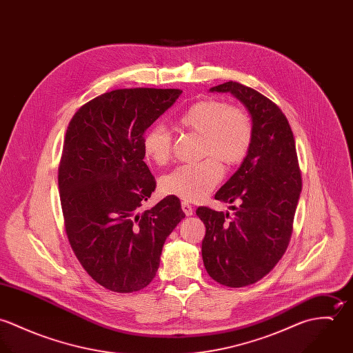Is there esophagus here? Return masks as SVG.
Here are the masks:
<instances>
[{"mask_svg": "<svg viewBox=\"0 0 353 353\" xmlns=\"http://www.w3.org/2000/svg\"><path fill=\"white\" fill-rule=\"evenodd\" d=\"M182 210L186 216H192L193 214V206L189 203V202H182Z\"/></svg>", "mask_w": 353, "mask_h": 353, "instance_id": "obj_1", "label": "esophagus"}]
</instances>
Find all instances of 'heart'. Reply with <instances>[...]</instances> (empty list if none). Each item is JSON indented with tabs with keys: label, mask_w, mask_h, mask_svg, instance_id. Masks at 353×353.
<instances>
[{
	"label": "heart",
	"mask_w": 353,
	"mask_h": 353,
	"mask_svg": "<svg viewBox=\"0 0 353 353\" xmlns=\"http://www.w3.org/2000/svg\"><path fill=\"white\" fill-rule=\"evenodd\" d=\"M178 125L201 136L200 163L183 164L163 176L160 189L167 196L186 201L206 197L221 181L223 167L238 165L249 154L252 144V123L249 114L236 105L219 99L193 103L179 118ZM172 139L168 129L154 125L145 133L144 153L156 164H164L171 156Z\"/></svg>",
	"instance_id": "heart-1"
}]
</instances>
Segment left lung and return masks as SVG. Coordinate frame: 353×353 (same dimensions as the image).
Wrapping results in <instances>:
<instances>
[{
    "mask_svg": "<svg viewBox=\"0 0 353 353\" xmlns=\"http://www.w3.org/2000/svg\"><path fill=\"white\" fill-rule=\"evenodd\" d=\"M209 91L232 94L252 115L250 152L214 196L239 202L232 206L234 217L206 206L196 210L206 228L202 259L208 274L221 285L241 288L266 276L287 250L302 176L294 133L277 104L235 81Z\"/></svg>",
    "mask_w": 353,
    "mask_h": 353,
    "instance_id": "left-lung-1",
    "label": "left lung"
}]
</instances>
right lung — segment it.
<instances>
[{
	"label": "right lung",
	"instance_id": "right-lung-1",
	"mask_svg": "<svg viewBox=\"0 0 353 353\" xmlns=\"http://www.w3.org/2000/svg\"><path fill=\"white\" fill-rule=\"evenodd\" d=\"M181 94L115 90L81 105L69 122L58 168L65 230L85 272L110 291L145 288L167 236L185 217L175 196L141 212L156 188L144 133Z\"/></svg>",
	"mask_w": 353,
	"mask_h": 353
}]
</instances>
